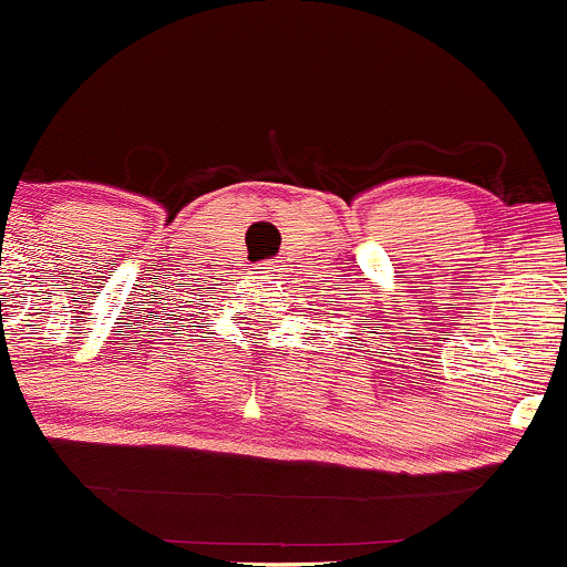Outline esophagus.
I'll return each instance as SVG.
<instances>
[{"label": "esophagus", "instance_id": "34e87169", "mask_svg": "<svg viewBox=\"0 0 567 567\" xmlns=\"http://www.w3.org/2000/svg\"><path fill=\"white\" fill-rule=\"evenodd\" d=\"M259 276H261V278H272V276H276V265H272V261H267V265H261V267H259Z\"/></svg>", "mask_w": 567, "mask_h": 567}]
</instances>
